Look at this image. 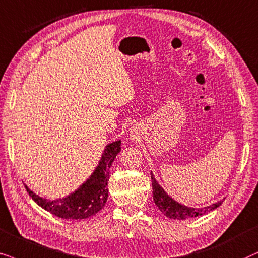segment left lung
Segmentation results:
<instances>
[{
  "instance_id": "obj_1",
  "label": "left lung",
  "mask_w": 258,
  "mask_h": 258,
  "mask_svg": "<svg viewBox=\"0 0 258 258\" xmlns=\"http://www.w3.org/2000/svg\"><path fill=\"white\" fill-rule=\"evenodd\" d=\"M151 179H152V190H153V201L154 204L157 205L158 209L164 214L166 217L172 219H187L191 217H197V216H202L208 214L215 209H217L219 205H222V202H217V203L209 205L205 208H190L186 205H183L178 202L171 198L169 195L165 192L163 187L158 184L156 178H154L153 173H151Z\"/></svg>"
}]
</instances>
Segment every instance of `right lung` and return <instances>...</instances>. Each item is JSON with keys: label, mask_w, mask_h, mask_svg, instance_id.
Instances as JSON below:
<instances>
[{"label": "right lung", "mask_w": 258, "mask_h": 258, "mask_svg": "<svg viewBox=\"0 0 258 258\" xmlns=\"http://www.w3.org/2000/svg\"><path fill=\"white\" fill-rule=\"evenodd\" d=\"M120 145L121 140L108 144L93 173L79 188L66 197L50 201L34 194L27 185H25L26 190L37 205L56 217L64 219H85L92 217L98 214L107 202L109 169L115 157L121 151Z\"/></svg>", "instance_id": "obj_1"}]
</instances>
